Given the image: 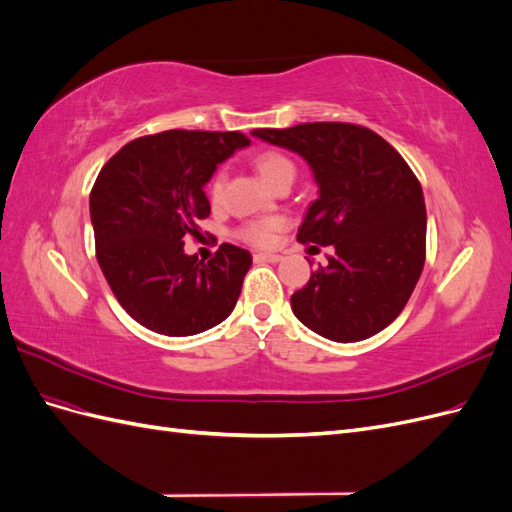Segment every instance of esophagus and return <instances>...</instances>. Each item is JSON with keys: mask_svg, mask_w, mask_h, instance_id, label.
<instances>
[{"mask_svg": "<svg viewBox=\"0 0 512 512\" xmlns=\"http://www.w3.org/2000/svg\"><path fill=\"white\" fill-rule=\"evenodd\" d=\"M256 260H262V262H280L282 256L280 254H271V252H258L254 254Z\"/></svg>", "mask_w": 512, "mask_h": 512, "instance_id": "esophagus-1", "label": "esophagus"}]
</instances>
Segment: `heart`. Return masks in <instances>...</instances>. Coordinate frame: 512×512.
<instances>
[{
    "label": "heart",
    "instance_id": "obj_1",
    "mask_svg": "<svg viewBox=\"0 0 512 512\" xmlns=\"http://www.w3.org/2000/svg\"><path fill=\"white\" fill-rule=\"evenodd\" d=\"M256 170H258V175L262 177V181L273 185L277 179L284 177V175H294V164L286 156H282V153L267 151V153H262V156H258ZM222 190H224V175L218 173L213 177L211 188H209L213 203H218V200L222 198ZM277 228H280V220H265V222H256V224L245 226L241 230V235H243V239L252 241V243L269 245L275 239Z\"/></svg>",
    "mask_w": 512,
    "mask_h": 512
}]
</instances>
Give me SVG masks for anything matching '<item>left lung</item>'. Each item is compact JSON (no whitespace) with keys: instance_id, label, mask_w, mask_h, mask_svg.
I'll use <instances>...</instances> for the list:
<instances>
[{"instance_id":"1","label":"left lung","mask_w":512,"mask_h":512,"mask_svg":"<svg viewBox=\"0 0 512 512\" xmlns=\"http://www.w3.org/2000/svg\"><path fill=\"white\" fill-rule=\"evenodd\" d=\"M252 136L307 162L318 198L297 239L335 250L290 297L294 316L339 344L389 327L425 265V198L406 160L382 136L352 123L262 128Z\"/></svg>"}]
</instances>
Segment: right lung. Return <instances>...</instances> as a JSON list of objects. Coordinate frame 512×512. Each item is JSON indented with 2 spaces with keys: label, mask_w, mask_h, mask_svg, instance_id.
I'll list each match as a JSON object with an SVG mask.
<instances>
[{
  "label": "right lung",
  "mask_w": 512,
  "mask_h": 512,
  "mask_svg": "<svg viewBox=\"0 0 512 512\" xmlns=\"http://www.w3.org/2000/svg\"><path fill=\"white\" fill-rule=\"evenodd\" d=\"M250 145L239 132L168 130L136 138L104 164L89 196L96 254L121 307L145 329L188 337L230 316L252 254L222 243L209 262L183 252L211 213L205 185Z\"/></svg>",
  "instance_id": "obj_1"
}]
</instances>
